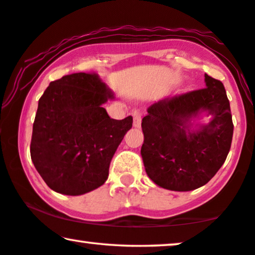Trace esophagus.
<instances>
[{"instance_id":"obj_1","label":"esophagus","mask_w":255,"mask_h":255,"mask_svg":"<svg viewBox=\"0 0 255 255\" xmlns=\"http://www.w3.org/2000/svg\"><path fill=\"white\" fill-rule=\"evenodd\" d=\"M141 125V115L139 113L133 114V127L134 128H140Z\"/></svg>"}]
</instances>
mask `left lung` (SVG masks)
I'll return each instance as SVG.
<instances>
[{
  "mask_svg": "<svg viewBox=\"0 0 255 255\" xmlns=\"http://www.w3.org/2000/svg\"><path fill=\"white\" fill-rule=\"evenodd\" d=\"M205 88L159 100L142 118L145 170L159 187L189 191L208 183L224 163L233 135L230 102L223 83L204 74ZM202 113L208 125L194 129Z\"/></svg>",
  "mask_w": 255,
  "mask_h": 255,
  "instance_id": "left-lung-1",
  "label": "left lung"
}]
</instances>
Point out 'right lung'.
Wrapping results in <instances>:
<instances>
[{
    "label": "right lung",
    "mask_w": 255,
    "mask_h": 255,
    "mask_svg": "<svg viewBox=\"0 0 255 255\" xmlns=\"http://www.w3.org/2000/svg\"><path fill=\"white\" fill-rule=\"evenodd\" d=\"M95 73H74L52 81L38 102L31 159L52 190L78 196L102 186L132 117H109L103 104L113 100Z\"/></svg>",
    "instance_id": "1"
}]
</instances>
